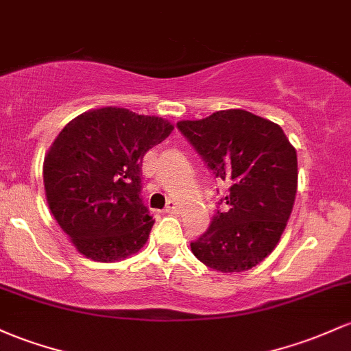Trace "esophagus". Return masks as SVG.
<instances>
[{"label": "esophagus", "instance_id": "1", "mask_svg": "<svg viewBox=\"0 0 351 351\" xmlns=\"http://www.w3.org/2000/svg\"><path fill=\"white\" fill-rule=\"evenodd\" d=\"M165 211H167V213L176 215V213H178V211H180V205L175 202V199H169L167 208H165Z\"/></svg>", "mask_w": 351, "mask_h": 351}]
</instances>
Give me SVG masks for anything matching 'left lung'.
Wrapping results in <instances>:
<instances>
[{
    "instance_id": "obj_1",
    "label": "left lung",
    "mask_w": 351,
    "mask_h": 351,
    "mask_svg": "<svg viewBox=\"0 0 351 351\" xmlns=\"http://www.w3.org/2000/svg\"><path fill=\"white\" fill-rule=\"evenodd\" d=\"M208 168L230 184L226 210L191 243L206 267L240 273L256 267L278 245L293 210L296 149L276 123L245 110H223L176 123Z\"/></svg>"
}]
</instances>
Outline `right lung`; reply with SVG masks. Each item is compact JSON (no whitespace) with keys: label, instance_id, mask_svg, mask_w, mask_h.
<instances>
[{"label":"right lung","instance_id":"obj_1","mask_svg":"<svg viewBox=\"0 0 351 351\" xmlns=\"http://www.w3.org/2000/svg\"><path fill=\"white\" fill-rule=\"evenodd\" d=\"M171 132L168 119L114 106L86 111L61 130L45 156V191L82 255L118 261L143 248L155 219L140 196L141 163Z\"/></svg>","mask_w":351,"mask_h":351}]
</instances>
